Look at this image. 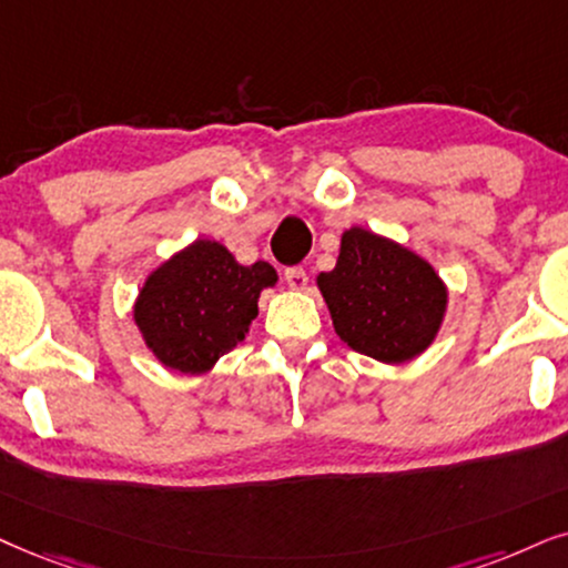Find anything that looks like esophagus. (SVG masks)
<instances>
[{"instance_id":"34e87169","label":"esophagus","mask_w":568,"mask_h":568,"mask_svg":"<svg viewBox=\"0 0 568 568\" xmlns=\"http://www.w3.org/2000/svg\"><path fill=\"white\" fill-rule=\"evenodd\" d=\"M285 283H288L291 288L304 291L306 283H308L306 270H304V267H285Z\"/></svg>"}]
</instances>
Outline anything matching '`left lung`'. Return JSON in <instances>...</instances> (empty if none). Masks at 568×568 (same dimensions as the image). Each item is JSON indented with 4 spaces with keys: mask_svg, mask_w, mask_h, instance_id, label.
Here are the masks:
<instances>
[{
    "mask_svg": "<svg viewBox=\"0 0 568 568\" xmlns=\"http://www.w3.org/2000/svg\"><path fill=\"white\" fill-rule=\"evenodd\" d=\"M317 285L337 337L385 364L422 354L448 301L443 280L422 256L362 227L343 233L335 270L322 272Z\"/></svg>",
    "mask_w": 568,
    "mask_h": 568,
    "instance_id": "1",
    "label": "left lung"
}]
</instances>
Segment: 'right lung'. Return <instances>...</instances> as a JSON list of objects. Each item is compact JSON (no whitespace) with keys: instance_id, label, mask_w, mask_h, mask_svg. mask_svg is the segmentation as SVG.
<instances>
[{"instance_id":"1","label":"right lung","mask_w":568,"mask_h":568,"mask_svg":"<svg viewBox=\"0 0 568 568\" xmlns=\"http://www.w3.org/2000/svg\"><path fill=\"white\" fill-rule=\"evenodd\" d=\"M277 283L267 262H235L225 246L196 241L149 275L135 325L164 367L201 375L246 337L262 288Z\"/></svg>"}]
</instances>
